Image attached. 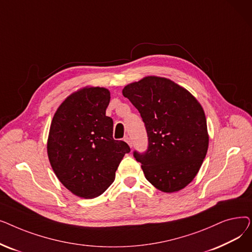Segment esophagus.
I'll list each match as a JSON object with an SVG mask.
<instances>
[{
  "mask_svg": "<svg viewBox=\"0 0 252 252\" xmlns=\"http://www.w3.org/2000/svg\"><path fill=\"white\" fill-rule=\"evenodd\" d=\"M125 141L129 145V147L133 146V143H131V140H130V138H129V137L126 136V137H125Z\"/></svg>",
  "mask_w": 252,
  "mask_h": 252,
  "instance_id": "34e87169",
  "label": "esophagus"
}]
</instances>
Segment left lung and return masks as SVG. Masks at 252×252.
<instances>
[{"instance_id": "obj_1", "label": "left lung", "mask_w": 252, "mask_h": 252, "mask_svg": "<svg viewBox=\"0 0 252 252\" xmlns=\"http://www.w3.org/2000/svg\"><path fill=\"white\" fill-rule=\"evenodd\" d=\"M123 95L138 109L147 131V150L133 153L145 178L166 193L186 187L208 148L206 118L199 102L186 89L157 76L127 85Z\"/></svg>"}]
</instances>
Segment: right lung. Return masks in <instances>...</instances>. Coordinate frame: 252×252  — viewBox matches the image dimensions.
<instances>
[{
  "label": "right lung",
  "mask_w": 252,
  "mask_h": 252,
  "mask_svg": "<svg viewBox=\"0 0 252 252\" xmlns=\"http://www.w3.org/2000/svg\"><path fill=\"white\" fill-rule=\"evenodd\" d=\"M109 102L107 89L85 88L66 98L53 117L49 160L59 181L76 196L103 194L130 151L126 142L113 139V121L106 116Z\"/></svg>",
  "instance_id": "1"
}]
</instances>
